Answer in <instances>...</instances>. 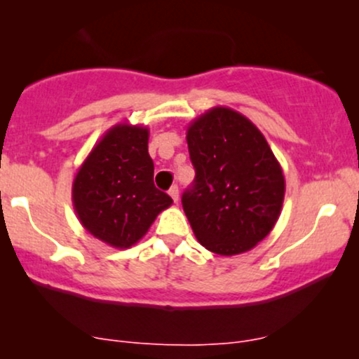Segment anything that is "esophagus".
Returning a JSON list of instances; mask_svg holds the SVG:
<instances>
[{
    "mask_svg": "<svg viewBox=\"0 0 359 359\" xmlns=\"http://www.w3.org/2000/svg\"><path fill=\"white\" fill-rule=\"evenodd\" d=\"M168 194H170V197L174 199V203H179V187H177V185H172Z\"/></svg>",
    "mask_w": 359,
    "mask_h": 359,
    "instance_id": "obj_1",
    "label": "esophagus"
}]
</instances>
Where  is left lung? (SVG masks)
<instances>
[{
	"instance_id": "1",
	"label": "left lung",
	"mask_w": 359,
	"mask_h": 359,
	"mask_svg": "<svg viewBox=\"0 0 359 359\" xmlns=\"http://www.w3.org/2000/svg\"><path fill=\"white\" fill-rule=\"evenodd\" d=\"M187 145L196 179L182 208L197 241L222 257L255 248L273 229L285 196L269 142L241 113L216 106L189 125Z\"/></svg>"
}]
</instances>
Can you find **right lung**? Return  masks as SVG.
I'll return each mask as SVG.
<instances>
[{
	"label": "right lung",
	"mask_w": 359,
	"mask_h": 359,
	"mask_svg": "<svg viewBox=\"0 0 359 359\" xmlns=\"http://www.w3.org/2000/svg\"><path fill=\"white\" fill-rule=\"evenodd\" d=\"M147 126L119 123L94 145L74 177L72 204L86 231L113 248H130L174 203L154 184Z\"/></svg>",
	"instance_id": "1"
}]
</instances>
